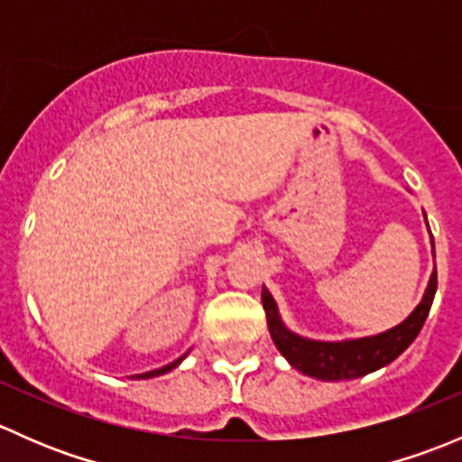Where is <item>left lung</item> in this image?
<instances>
[{
    "mask_svg": "<svg viewBox=\"0 0 462 462\" xmlns=\"http://www.w3.org/2000/svg\"><path fill=\"white\" fill-rule=\"evenodd\" d=\"M427 227H430V223H427ZM436 288L438 277L436 270H433L420 304L411 310V315H409L407 319H402L398 326H393V328L389 330H382V333L377 335L337 339V342L310 339L288 328V326L283 324L282 315H279L277 301H274L273 292L265 286L261 288V301H263L270 337H273L279 353L286 357L288 365L295 366V369L301 371L304 375L315 377V380L339 382L356 380V377L374 374V371L382 369V366L391 365L400 353L407 351V346L418 337L427 315H430Z\"/></svg>",
    "mask_w": 462,
    "mask_h": 462,
    "instance_id": "obj_1",
    "label": "left lung"
}]
</instances>
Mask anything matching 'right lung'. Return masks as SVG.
Here are the masks:
<instances>
[{
  "label": "right lung",
  "instance_id": "obj_1",
  "mask_svg": "<svg viewBox=\"0 0 462 462\" xmlns=\"http://www.w3.org/2000/svg\"><path fill=\"white\" fill-rule=\"evenodd\" d=\"M188 353H189V351H188ZM188 353H185V356H180L179 360H174V362H170V365L161 366V369H153V371H147V374H136V375H132V380H149V377H158V375L170 374L171 369H176V366H179L180 362H183L185 357H188Z\"/></svg>",
  "mask_w": 462,
  "mask_h": 462
}]
</instances>
